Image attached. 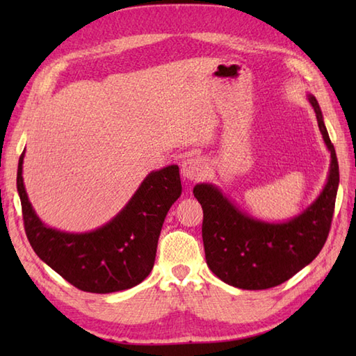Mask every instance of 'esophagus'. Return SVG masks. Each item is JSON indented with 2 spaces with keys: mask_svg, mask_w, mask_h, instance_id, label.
<instances>
[{
  "mask_svg": "<svg viewBox=\"0 0 356 356\" xmlns=\"http://www.w3.org/2000/svg\"><path fill=\"white\" fill-rule=\"evenodd\" d=\"M205 172V162L200 157H188L182 162V174L188 180H197Z\"/></svg>",
  "mask_w": 356,
  "mask_h": 356,
  "instance_id": "34e87169",
  "label": "esophagus"
}]
</instances>
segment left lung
I'll return each mask as SVG.
<instances>
[{"label":"left lung","instance_id":"1","mask_svg":"<svg viewBox=\"0 0 356 356\" xmlns=\"http://www.w3.org/2000/svg\"><path fill=\"white\" fill-rule=\"evenodd\" d=\"M307 99L330 151V170L321 194L303 213L284 223L261 222L241 213L217 186H194V197L203 209L202 237L207 264L222 282L238 289L261 291L284 283L307 266L327 240L339 170L320 105L312 95Z\"/></svg>","mask_w":356,"mask_h":356}]
</instances>
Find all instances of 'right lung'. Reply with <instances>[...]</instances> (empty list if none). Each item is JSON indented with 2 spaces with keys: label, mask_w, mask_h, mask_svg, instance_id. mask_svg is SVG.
Masks as SVG:
<instances>
[{
  "label": "right lung",
  "mask_w": 356,
  "mask_h": 356,
  "mask_svg": "<svg viewBox=\"0 0 356 356\" xmlns=\"http://www.w3.org/2000/svg\"><path fill=\"white\" fill-rule=\"evenodd\" d=\"M19 157L17 188L24 229L33 251L78 289L93 293L125 291L154 266L157 240L171 205L182 194L177 165L149 172L130 202L92 232L70 234L45 226L30 205Z\"/></svg>",
  "instance_id": "1"
}]
</instances>
